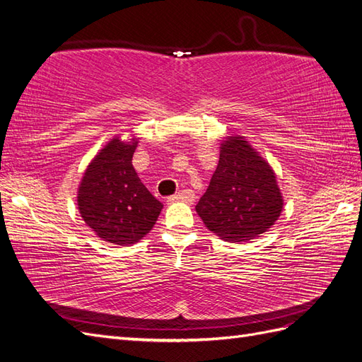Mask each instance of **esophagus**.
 <instances>
[{
    "mask_svg": "<svg viewBox=\"0 0 362 362\" xmlns=\"http://www.w3.org/2000/svg\"><path fill=\"white\" fill-rule=\"evenodd\" d=\"M178 201H182V202H193L194 201V194L192 190H181L178 193H175L172 196H169L168 198V202H178Z\"/></svg>",
    "mask_w": 362,
    "mask_h": 362,
    "instance_id": "obj_1",
    "label": "esophagus"
}]
</instances>
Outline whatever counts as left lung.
<instances>
[{
    "label": "left lung",
    "instance_id": "1",
    "mask_svg": "<svg viewBox=\"0 0 362 362\" xmlns=\"http://www.w3.org/2000/svg\"><path fill=\"white\" fill-rule=\"evenodd\" d=\"M282 196L269 163L243 137H228L210 185L196 205L205 226L229 243L247 242L278 221Z\"/></svg>",
    "mask_w": 362,
    "mask_h": 362
}]
</instances>
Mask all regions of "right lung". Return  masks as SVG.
<instances>
[{
	"label": "right lung",
	"instance_id": "obj_1",
	"mask_svg": "<svg viewBox=\"0 0 362 362\" xmlns=\"http://www.w3.org/2000/svg\"><path fill=\"white\" fill-rule=\"evenodd\" d=\"M137 140L113 139L87 168L78 189V210L98 237L133 245L156 225L163 204L133 168Z\"/></svg>",
	"mask_w": 362,
	"mask_h": 362
}]
</instances>
